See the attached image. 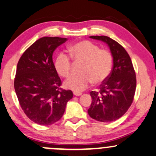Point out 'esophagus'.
Wrapping results in <instances>:
<instances>
[{"label": "esophagus", "instance_id": "34e87169", "mask_svg": "<svg viewBox=\"0 0 156 156\" xmlns=\"http://www.w3.org/2000/svg\"><path fill=\"white\" fill-rule=\"evenodd\" d=\"M74 95L76 96H80L82 95V93H80V92H74Z\"/></svg>", "mask_w": 156, "mask_h": 156}]
</instances>
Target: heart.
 I'll return each mask as SVG.
<instances>
[{"label": "heart", "mask_w": 156, "mask_h": 156, "mask_svg": "<svg viewBox=\"0 0 156 156\" xmlns=\"http://www.w3.org/2000/svg\"><path fill=\"white\" fill-rule=\"evenodd\" d=\"M71 56L60 52L55 61V68L60 76L68 77L72 70V59L81 63V73L71 76L64 82L68 89L80 92L87 88L91 82L100 85L111 74L113 57L109 50L100 49L98 45L88 40L80 41L69 47Z\"/></svg>", "instance_id": "obj_1"}]
</instances>
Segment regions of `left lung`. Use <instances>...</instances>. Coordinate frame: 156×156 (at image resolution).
<instances>
[{"label": "left lung", "mask_w": 156, "mask_h": 156, "mask_svg": "<svg viewBox=\"0 0 156 156\" xmlns=\"http://www.w3.org/2000/svg\"><path fill=\"white\" fill-rule=\"evenodd\" d=\"M90 38L107 44L113 57V67L99 90L90 92L92 103L87 112L98 121H115L125 114L133 102L136 86L134 69L129 55L116 41L106 36Z\"/></svg>", "instance_id": "left-lung-1"}]
</instances>
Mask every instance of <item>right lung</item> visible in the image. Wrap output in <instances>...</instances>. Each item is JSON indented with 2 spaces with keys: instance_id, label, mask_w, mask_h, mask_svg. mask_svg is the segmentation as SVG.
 I'll list each match as a JSON object with an SVG mask.
<instances>
[{
  "instance_id": "add662e5",
  "label": "right lung",
  "mask_w": 156,
  "mask_h": 156,
  "mask_svg": "<svg viewBox=\"0 0 156 156\" xmlns=\"http://www.w3.org/2000/svg\"><path fill=\"white\" fill-rule=\"evenodd\" d=\"M67 38L42 37L24 52L16 66L14 90L27 117L38 125H52L63 116L70 90L62 89L52 55Z\"/></svg>"
}]
</instances>
